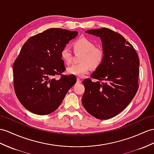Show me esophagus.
Wrapping results in <instances>:
<instances>
[{"mask_svg": "<svg viewBox=\"0 0 154 154\" xmlns=\"http://www.w3.org/2000/svg\"><path fill=\"white\" fill-rule=\"evenodd\" d=\"M76 83H77V84H80V83H82V80L80 79V78H77Z\"/></svg>", "mask_w": 154, "mask_h": 154, "instance_id": "1", "label": "esophagus"}]
</instances>
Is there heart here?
I'll list each match as a JSON object with an SVG mask.
<instances>
[{"label": "heart", "mask_w": 154, "mask_h": 154, "mask_svg": "<svg viewBox=\"0 0 154 154\" xmlns=\"http://www.w3.org/2000/svg\"><path fill=\"white\" fill-rule=\"evenodd\" d=\"M76 50L84 52L79 64H73L67 68V72L78 77H83L91 70L92 65L94 68L99 66L103 63L104 53L101 48L95 47V43L90 39L82 37L74 42ZM61 57L66 64L72 61V51L69 46H65L61 50Z\"/></svg>", "instance_id": "heart-1"}]
</instances>
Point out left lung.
Wrapping results in <instances>:
<instances>
[{"label":"left lung","instance_id":"8db88e82","mask_svg":"<svg viewBox=\"0 0 154 154\" xmlns=\"http://www.w3.org/2000/svg\"><path fill=\"white\" fill-rule=\"evenodd\" d=\"M85 32L100 38L104 57L91 75L98 81L87 78L83 82L82 104L95 118L108 119L124 110L136 95L139 59L133 46L120 34L107 28Z\"/></svg>","mask_w":154,"mask_h":154}]
</instances>
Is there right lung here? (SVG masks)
Instances as JSON below:
<instances>
[{"mask_svg":"<svg viewBox=\"0 0 154 154\" xmlns=\"http://www.w3.org/2000/svg\"><path fill=\"white\" fill-rule=\"evenodd\" d=\"M78 35L77 31L51 28L29 38L14 63V86L18 100L26 109L46 115L61 105L66 93L76 84L66 70L61 50Z\"/></svg>","mask_w":154,"mask_h":154,"instance_id":"right-lung-1","label":"right lung"}]
</instances>
